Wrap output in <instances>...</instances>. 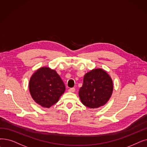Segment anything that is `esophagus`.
Instances as JSON below:
<instances>
[{
  "label": "esophagus",
  "mask_w": 147,
  "mask_h": 147,
  "mask_svg": "<svg viewBox=\"0 0 147 147\" xmlns=\"http://www.w3.org/2000/svg\"><path fill=\"white\" fill-rule=\"evenodd\" d=\"M75 91V88H69L68 89V92H74Z\"/></svg>",
  "instance_id": "34e87169"
}]
</instances>
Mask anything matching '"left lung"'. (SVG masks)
Listing matches in <instances>:
<instances>
[{
  "label": "left lung",
  "instance_id": "left-lung-1",
  "mask_svg": "<svg viewBox=\"0 0 147 147\" xmlns=\"http://www.w3.org/2000/svg\"><path fill=\"white\" fill-rule=\"evenodd\" d=\"M113 89V82L109 75L101 68L94 69L85 75L79 95L83 105L94 109L107 103Z\"/></svg>",
  "mask_w": 147,
  "mask_h": 147
}]
</instances>
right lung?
<instances>
[{"mask_svg":"<svg viewBox=\"0 0 147 147\" xmlns=\"http://www.w3.org/2000/svg\"><path fill=\"white\" fill-rule=\"evenodd\" d=\"M29 87L36 103L47 108L56 103L65 90L60 76L49 67H42L36 71L30 78Z\"/></svg>","mask_w":147,"mask_h":147,"instance_id":"1","label":"right lung"}]
</instances>
